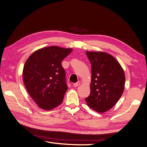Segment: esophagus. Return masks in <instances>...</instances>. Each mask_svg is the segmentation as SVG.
<instances>
[{"mask_svg":"<svg viewBox=\"0 0 147 147\" xmlns=\"http://www.w3.org/2000/svg\"><path fill=\"white\" fill-rule=\"evenodd\" d=\"M80 85V82H78L75 83V84H73V86L76 87H78V85Z\"/></svg>","mask_w":147,"mask_h":147,"instance_id":"1","label":"esophagus"}]
</instances>
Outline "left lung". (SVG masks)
Returning a JSON list of instances; mask_svg holds the SVG:
<instances>
[{
	"label": "left lung",
	"mask_w": 147,
	"mask_h": 147,
	"mask_svg": "<svg viewBox=\"0 0 147 147\" xmlns=\"http://www.w3.org/2000/svg\"><path fill=\"white\" fill-rule=\"evenodd\" d=\"M91 64L90 94L85 98L87 105L104 113L118 102L123 92L125 76L119 63L104 52L87 51Z\"/></svg>",
	"instance_id": "1"
}]
</instances>
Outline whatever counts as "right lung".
I'll list each match as a JSON object with an SVG mask.
<instances>
[{"label": "right lung", "instance_id": "add662e5", "mask_svg": "<svg viewBox=\"0 0 147 147\" xmlns=\"http://www.w3.org/2000/svg\"><path fill=\"white\" fill-rule=\"evenodd\" d=\"M71 48L50 46L31 54L23 69V80L29 95L40 108L51 110L60 105L67 90L62 61Z\"/></svg>", "mask_w": 147, "mask_h": 147}]
</instances>
